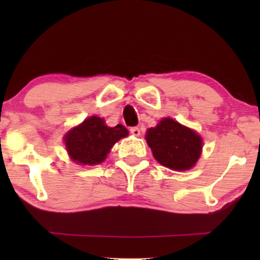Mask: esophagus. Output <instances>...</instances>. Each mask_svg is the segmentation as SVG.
I'll return each mask as SVG.
<instances>
[{"instance_id":"esophagus-1","label":"esophagus","mask_w":260,"mask_h":260,"mask_svg":"<svg viewBox=\"0 0 260 260\" xmlns=\"http://www.w3.org/2000/svg\"><path fill=\"white\" fill-rule=\"evenodd\" d=\"M130 133L134 135V136H136V137H138L141 135V130H140V127H137V126H134V127H131L130 129Z\"/></svg>"}]
</instances>
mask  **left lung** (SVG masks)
<instances>
[{
	"label": "left lung",
	"mask_w": 260,
	"mask_h": 260,
	"mask_svg": "<svg viewBox=\"0 0 260 260\" xmlns=\"http://www.w3.org/2000/svg\"><path fill=\"white\" fill-rule=\"evenodd\" d=\"M145 140L156 161L173 170L193 168L201 155V137L169 117L148 129Z\"/></svg>",
	"instance_id": "left-lung-1"
}]
</instances>
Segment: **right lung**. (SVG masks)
<instances>
[{"label":"right lung","mask_w":260,"mask_h":260,"mask_svg":"<svg viewBox=\"0 0 260 260\" xmlns=\"http://www.w3.org/2000/svg\"><path fill=\"white\" fill-rule=\"evenodd\" d=\"M129 133L123 125L110 127L105 120L91 116L65 135L66 149L72 161L84 166H94L105 161L113 144Z\"/></svg>","instance_id":"obj_1"}]
</instances>
